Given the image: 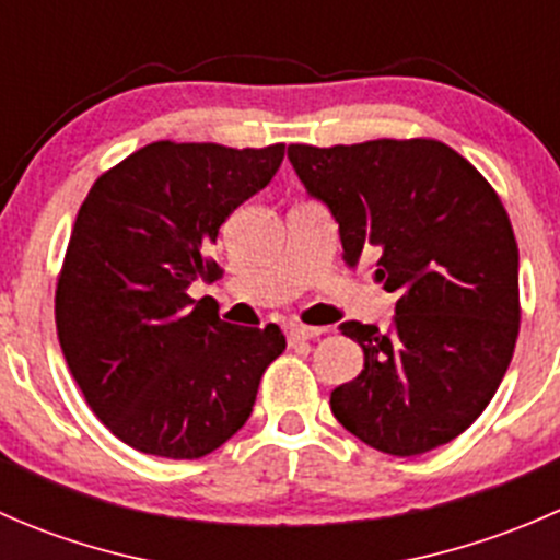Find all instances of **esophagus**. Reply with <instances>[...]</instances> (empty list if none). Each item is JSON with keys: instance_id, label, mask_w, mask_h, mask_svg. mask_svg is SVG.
Returning <instances> with one entry per match:
<instances>
[{"instance_id": "34e87169", "label": "esophagus", "mask_w": 560, "mask_h": 560, "mask_svg": "<svg viewBox=\"0 0 560 560\" xmlns=\"http://www.w3.org/2000/svg\"><path fill=\"white\" fill-rule=\"evenodd\" d=\"M325 332V327H308V325H295L290 330V341H312Z\"/></svg>"}]
</instances>
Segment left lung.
I'll list each match as a JSON object with an SVG mask.
<instances>
[{
    "label": "left lung",
    "instance_id": "1",
    "mask_svg": "<svg viewBox=\"0 0 560 560\" xmlns=\"http://www.w3.org/2000/svg\"><path fill=\"white\" fill-rule=\"evenodd\" d=\"M287 156L336 219L347 262L376 252V279L398 295L389 330L341 325L365 365L332 389V415L387 455L453 442L499 389L521 325L517 244L499 195L439 140L290 145Z\"/></svg>",
    "mask_w": 560,
    "mask_h": 560
}]
</instances>
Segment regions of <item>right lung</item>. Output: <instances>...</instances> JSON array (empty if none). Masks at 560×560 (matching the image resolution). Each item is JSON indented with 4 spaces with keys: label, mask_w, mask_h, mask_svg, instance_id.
<instances>
[{
    "label": "right lung",
    "mask_w": 560,
    "mask_h": 560,
    "mask_svg": "<svg viewBox=\"0 0 560 560\" xmlns=\"http://www.w3.org/2000/svg\"><path fill=\"white\" fill-rule=\"evenodd\" d=\"M284 143L143 145L100 175L78 211L56 287L61 352L94 415L145 455L195 460L244 428L279 325L219 319L208 248L230 213L270 184Z\"/></svg>",
    "instance_id": "add662e5"
}]
</instances>
